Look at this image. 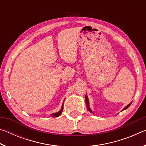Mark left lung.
I'll list each match as a JSON object with an SVG mask.
<instances>
[{
  "label": "left lung",
  "mask_w": 146,
  "mask_h": 146,
  "mask_svg": "<svg viewBox=\"0 0 146 146\" xmlns=\"http://www.w3.org/2000/svg\"><path fill=\"white\" fill-rule=\"evenodd\" d=\"M86 105H87V109L88 110V111H90L91 113H92V111H91V109L90 108V106H89V100H88V96L87 95H86ZM131 103H130L129 104H128L126 107H125L124 109H123V110H126L127 108H128L129 107V106L131 105Z\"/></svg>",
  "instance_id": "obj_1"
}]
</instances>
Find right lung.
Masks as SVG:
<instances>
[{
    "mask_svg": "<svg viewBox=\"0 0 146 146\" xmlns=\"http://www.w3.org/2000/svg\"><path fill=\"white\" fill-rule=\"evenodd\" d=\"M62 110H63V106H62V107L61 110H60V111H59L58 112L53 113V114L51 115V117H59V116H60V115L62 114Z\"/></svg>",
    "mask_w": 146,
    "mask_h": 146,
    "instance_id": "obj_1",
    "label": "right lung"
}]
</instances>
